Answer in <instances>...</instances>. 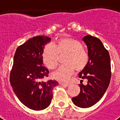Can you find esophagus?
Here are the masks:
<instances>
[{
    "label": "esophagus",
    "mask_w": 120,
    "mask_h": 120,
    "mask_svg": "<svg viewBox=\"0 0 120 120\" xmlns=\"http://www.w3.org/2000/svg\"><path fill=\"white\" fill-rule=\"evenodd\" d=\"M60 85L64 86V87H68V86H70V84H69V83H60Z\"/></svg>",
    "instance_id": "esophagus-1"
}]
</instances>
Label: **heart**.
I'll use <instances>...</instances> for the list:
<instances>
[{"instance_id": "1", "label": "heart", "mask_w": 120, "mask_h": 120, "mask_svg": "<svg viewBox=\"0 0 120 120\" xmlns=\"http://www.w3.org/2000/svg\"><path fill=\"white\" fill-rule=\"evenodd\" d=\"M68 53L64 60L65 65L60 66L52 73V76L60 82L68 81L75 72L83 70L87 65L89 55L83 49V45L78 40L65 37L58 40L52 45L47 44L42 52L44 64L50 69L57 67L59 55Z\"/></svg>"}]
</instances>
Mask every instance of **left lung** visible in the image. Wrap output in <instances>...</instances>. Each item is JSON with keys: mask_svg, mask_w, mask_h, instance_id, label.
<instances>
[{"mask_svg": "<svg viewBox=\"0 0 120 120\" xmlns=\"http://www.w3.org/2000/svg\"><path fill=\"white\" fill-rule=\"evenodd\" d=\"M83 41L87 47L89 62L79 73L82 78L79 85L80 93L72 98L73 103L80 108H88L98 102L107 89L111 78V59L108 51L98 38L87 35ZM83 79L88 84H82Z\"/></svg>", "mask_w": 120, "mask_h": 120, "instance_id": "8db88e82", "label": "left lung"}]
</instances>
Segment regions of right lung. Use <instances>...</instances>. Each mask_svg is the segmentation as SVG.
Here are the masks:
<instances>
[{"label": "right lung", "instance_id": "right-lung-1", "mask_svg": "<svg viewBox=\"0 0 120 120\" xmlns=\"http://www.w3.org/2000/svg\"><path fill=\"white\" fill-rule=\"evenodd\" d=\"M51 41L49 37L37 36L17 47L10 73V83L21 103L29 109L41 111L47 108L52 98L56 80L45 81L49 71L43 65L42 51Z\"/></svg>", "mask_w": 120, "mask_h": 120}]
</instances>
